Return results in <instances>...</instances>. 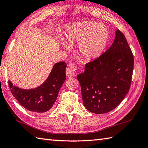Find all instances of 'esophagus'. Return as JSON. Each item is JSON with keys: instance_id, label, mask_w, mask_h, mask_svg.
Returning <instances> with one entry per match:
<instances>
[{"instance_id": "esophagus-1", "label": "esophagus", "mask_w": 148, "mask_h": 148, "mask_svg": "<svg viewBox=\"0 0 148 148\" xmlns=\"http://www.w3.org/2000/svg\"><path fill=\"white\" fill-rule=\"evenodd\" d=\"M77 67L74 65V64H69L68 67L66 68V75L68 77L74 76L75 71L77 70Z\"/></svg>"}]
</instances>
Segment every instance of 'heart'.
Listing matches in <instances>:
<instances>
[{"mask_svg":"<svg viewBox=\"0 0 148 148\" xmlns=\"http://www.w3.org/2000/svg\"><path fill=\"white\" fill-rule=\"evenodd\" d=\"M66 36L68 40L79 42V51L82 57L91 60L104 52L110 32L106 27L98 22L84 21L69 26Z\"/></svg>","mask_w":148,"mask_h":148,"instance_id":"obj_1","label":"heart"}]
</instances>
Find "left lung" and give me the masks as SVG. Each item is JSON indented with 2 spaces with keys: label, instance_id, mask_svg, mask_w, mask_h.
Listing matches in <instances>:
<instances>
[{
  "label": "left lung",
  "instance_id": "1",
  "mask_svg": "<svg viewBox=\"0 0 148 148\" xmlns=\"http://www.w3.org/2000/svg\"><path fill=\"white\" fill-rule=\"evenodd\" d=\"M112 45L95 60L86 64L77 75L83 103L90 112L108 113L120 104L130 90L134 59L124 35L116 31Z\"/></svg>",
  "mask_w": 148,
  "mask_h": 148
}]
</instances>
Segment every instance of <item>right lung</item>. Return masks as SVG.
<instances>
[{"instance_id":"1","label":"right lung","mask_w":148,"mask_h":148,"mask_svg":"<svg viewBox=\"0 0 148 148\" xmlns=\"http://www.w3.org/2000/svg\"><path fill=\"white\" fill-rule=\"evenodd\" d=\"M66 63L60 62L54 65L49 77L39 87L24 90L13 86L10 80L8 84L14 97L22 106L32 112H46L53 106L58 91L64 82Z\"/></svg>"}]
</instances>
